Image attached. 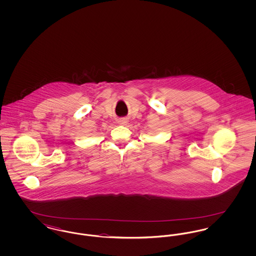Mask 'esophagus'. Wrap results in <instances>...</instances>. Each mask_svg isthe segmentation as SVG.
I'll return each instance as SVG.
<instances>
[{"label":"esophagus","mask_w":256,"mask_h":256,"mask_svg":"<svg viewBox=\"0 0 256 256\" xmlns=\"http://www.w3.org/2000/svg\"><path fill=\"white\" fill-rule=\"evenodd\" d=\"M128 122V120L126 118H122V119H119L118 120V124H126Z\"/></svg>","instance_id":"obj_1"}]
</instances>
